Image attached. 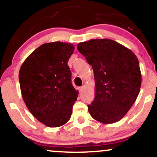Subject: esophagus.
Wrapping results in <instances>:
<instances>
[{"mask_svg":"<svg viewBox=\"0 0 157 157\" xmlns=\"http://www.w3.org/2000/svg\"><path fill=\"white\" fill-rule=\"evenodd\" d=\"M83 86H81V87H78V91H83Z\"/></svg>","mask_w":157,"mask_h":157,"instance_id":"obj_1","label":"esophagus"}]
</instances>
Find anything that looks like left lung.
Returning a JSON list of instances; mask_svg holds the SVG:
<instances>
[{
  "label": "left lung",
  "instance_id": "8db88e82",
  "mask_svg": "<svg viewBox=\"0 0 157 157\" xmlns=\"http://www.w3.org/2000/svg\"><path fill=\"white\" fill-rule=\"evenodd\" d=\"M77 48L91 65L96 85L90 114L103 124L121 120L140 91L141 74L138 59L130 49L111 39H91Z\"/></svg>",
  "mask_w": 157,
  "mask_h": 157
}]
</instances>
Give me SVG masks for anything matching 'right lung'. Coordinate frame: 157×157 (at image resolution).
I'll return each instance as SVG.
<instances>
[{
	"label": "right lung",
	"mask_w": 157,
	"mask_h": 157,
	"mask_svg": "<svg viewBox=\"0 0 157 157\" xmlns=\"http://www.w3.org/2000/svg\"><path fill=\"white\" fill-rule=\"evenodd\" d=\"M74 51V46L68 43H46L25 60L19 71L27 108L48 127H59L68 121L78 97L68 66Z\"/></svg>",
	"instance_id": "obj_1"
}]
</instances>
